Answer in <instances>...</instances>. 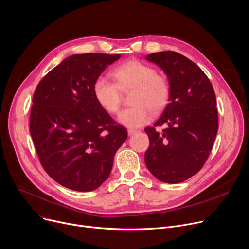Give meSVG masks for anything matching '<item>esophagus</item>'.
<instances>
[{
	"label": "esophagus",
	"mask_w": 249,
	"mask_h": 249,
	"mask_svg": "<svg viewBox=\"0 0 249 249\" xmlns=\"http://www.w3.org/2000/svg\"><path fill=\"white\" fill-rule=\"evenodd\" d=\"M128 135L129 136H131V135H133V134H135L136 132H137V130H134V129H128Z\"/></svg>",
	"instance_id": "esophagus-1"
}]
</instances>
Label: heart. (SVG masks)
<instances>
[{
	"label": "heart",
	"instance_id": "obj_1",
	"mask_svg": "<svg viewBox=\"0 0 249 249\" xmlns=\"http://www.w3.org/2000/svg\"><path fill=\"white\" fill-rule=\"evenodd\" d=\"M117 84L106 77H99L93 83V95L99 105L111 114L120 109L122 93L133 89L131 107L118 116V122L127 128H138L149 122L150 110L159 113L169 102L171 89L168 80L157 74V70L138 60L119 65L113 71Z\"/></svg>",
	"mask_w": 249,
	"mask_h": 249
}]
</instances>
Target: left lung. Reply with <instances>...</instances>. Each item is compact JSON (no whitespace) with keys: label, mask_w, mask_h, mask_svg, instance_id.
Returning a JSON list of instances; mask_svg holds the SVG:
<instances>
[{"label":"left lung","mask_w":249,"mask_h":249,"mask_svg":"<svg viewBox=\"0 0 249 249\" xmlns=\"http://www.w3.org/2000/svg\"><path fill=\"white\" fill-rule=\"evenodd\" d=\"M145 59L165 72L170 84L169 104L144 130L149 147L144 161L157 179L176 184L203 167L218 132V111L213 85L204 72L176 52H159ZM166 124L161 134L155 127Z\"/></svg>","instance_id":"obj_1"}]
</instances>
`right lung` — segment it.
<instances>
[{
	"instance_id": "obj_1",
	"label": "right lung",
	"mask_w": 249,
	"mask_h": 249,
	"mask_svg": "<svg viewBox=\"0 0 249 249\" xmlns=\"http://www.w3.org/2000/svg\"><path fill=\"white\" fill-rule=\"evenodd\" d=\"M121 55H72L37 84L30 135L41 166L62 186L92 191L110 176L127 130L96 102L92 86Z\"/></svg>"
}]
</instances>
